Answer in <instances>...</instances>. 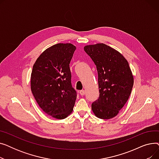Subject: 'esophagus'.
Wrapping results in <instances>:
<instances>
[{
	"instance_id": "34e87169",
	"label": "esophagus",
	"mask_w": 159,
	"mask_h": 159,
	"mask_svg": "<svg viewBox=\"0 0 159 159\" xmlns=\"http://www.w3.org/2000/svg\"><path fill=\"white\" fill-rule=\"evenodd\" d=\"M85 90H84V89H83V90H80V94L81 95H85Z\"/></svg>"
}]
</instances>
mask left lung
Instances as JSON below:
<instances>
[{
	"mask_svg": "<svg viewBox=\"0 0 159 159\" xmlns=\"http://www.w3.org/2000/svg\"><path fill=\"white\" fill-rule=\"evenodd\" d=\"M86 53L97 66L99 97L91 104L97 117L110 119L128 101L134 82L129 63L117 50L103 43L86 45Z\"/></svg>",
	"mask_w": 159,
	"mask_h": 159,
	"instance_id": "1",
	"label": "left lung"
}]
</instances>
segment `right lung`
<instances>
[{
    "mask_svg": "<svg viewBox=\"0 0 159 159\" xmlns=\"http://www.w3.org/2000/svg\"><path fill=\"white\" fill-rule=\"evenodd\" d=\"M75 49L70 43L56 44L44 50L33 66L31 92L41 109L55 119H65L73 110L77 93L70 63Z\"/></svg>",
    "mask_w": 159,
    "mask_h": 159,
    "instance_id": "right-lung-1",
    "label": "right lung"
}]
</instances>
